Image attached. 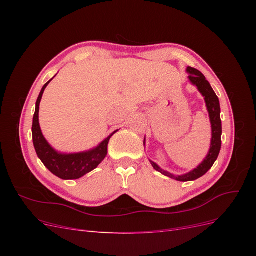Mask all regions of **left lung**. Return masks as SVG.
I'll list each match as a JSON object with an SVG mask.
<instances>
[{
  "instance_id": "left-lung-1",
  "label": "left lung",
  "mask_w": 256,
  "mask_h": 256,
  "mask_svg": "<svg viewBox=\"0 0 256 256\" xmlns=\"http://www.w3.org/2000/svg\"><path fill=\"white\" fill-rule=\"evenodd\" d=\"M187 72L189 74V76H188L189 81L193 85H196L198 92L203 95L205 99L206 106L209 113V118H210V124H212V143H210V148H209L207 156L202 164L194 170H192V171H190L189 173L184 174V175L175 176L171 173L164 171V170H162L158 164H154V161L150 160L152 168L156 170V171L160 172L161 174H164L170 178H173V180L178 182L196 180L198 178L205 175L214 166V161L216 160V158H218L220 150H221L222 124L220 118L221 110H220L219 98L216 97V92L210 86V84H209V82L206 80V78L202 72L192 67H187ZM144 145H145V140H144Z\"/></svg>"
}]
</instances>
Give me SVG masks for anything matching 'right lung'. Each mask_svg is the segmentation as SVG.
Here are the masks:
<instances>
[{"instance_id":"1","label":"right lung","mask_w":256,"mask_h":256,"mask_svg":"<svg viewBox=\"0 0 256 256\" xmlns=\"http://www.w3.org/2000/svg\"><path fill=\"white\" fill-rule=\"evenodd\" d=\"M53 79V78H52ZM51 79V80H52ZM48 81L44 85L40 90V94L37 98L36 109L33 118V143L38 158L42 160L44 166L56 176L62 178V180H78V178L84 176L95 170L106 158L108 154V144L111 136L118 132L114 131L109 136L100 143L95 148L88 152H74V154H62L56 152L53 147L47 142L42 136V129L40 126V120H38V113H40V104L44 92V88L51 82Z\"/></svg>"}]
</instances>
